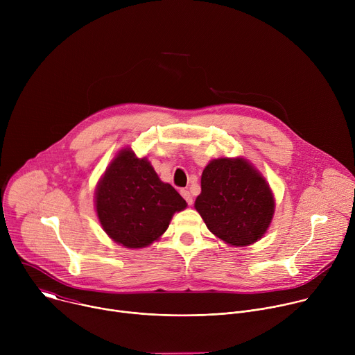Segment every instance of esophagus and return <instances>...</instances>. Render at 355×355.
Here are the masks:
<instances>
[{
  "instance_id": "1",
  "label": "esophagus",
  "mask_w": 355,
  "mask_h": 355,
  "mask_svg": "<svg viewBox=\"0 0 355 355\" xmlns=\"http://www.w3.org/2000/svg\"><path fill=\"white\" fill-rule=\"evenodd\" d=\"M181 195L187 200L188 205H192V195H191V192L188 189H181Z\"/></svg>"
}]
</instances>
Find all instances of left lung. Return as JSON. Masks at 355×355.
Returning a JSON list of instances; mask_svg holds the SVG:
<instances>
[{
    "label": "left lung",
    "mask_w": 355,
    "mask_h": 355,
    "mask_svg": "<svg viewBox=\"0 0 355 355\" xmlns=\"http://www.w3.org/2000/svg\"><path fill=\"white\" fill-rule=\"evenodd\" d=\"M195 209L226 244L244 247L260 240L274 216L272 191L243 157L212 160L202 173Z\"/></svg>",
    "instance_id": "8db88e82"
}]
</instances>
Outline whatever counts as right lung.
<instances>
[{"mask_svg": "<svg viewBox=\"0 0 355 355\" xmlns=\"http://www.w3.org/2000/svg\"><path fill=\"white\" fill-rule=\"evenodd\" d=\"M187 202L163 182L150 162L122 148L101 177L95 209L101 226L118 244L141 248L159 240Z\"/></svg>", "mask_w": 355, "mask_h": 355, "instance_id": "add662e5", "label": "right lung"}]
</instances>
